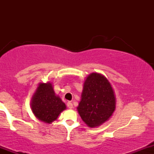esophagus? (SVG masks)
<instances>
[{
	"label": "esophagus",
	"mask_w": 154,
	"mask_h": 154,
	"mask_svg": "<svg viewBox=\"0 0 154 154\" xmlns=\"http://www.w3.org/2000/svg\"><path fill=\"white\" fill-rule=\"evenodd\" d=\"M67 106L69 109H73V104H72V103H71V102H68Z\"/></svg>",
	"instance_id": "esophagus-1"
}]
</instances>
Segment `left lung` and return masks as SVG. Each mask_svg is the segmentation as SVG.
<instances>
[{"label":"left lung","mask_w":154,"mask_h":154,"mask_svg":"<svg viewBox=\"0 0 154 154\" xmlns=\"http://www.w3.org/2000/svg\"><path fill=\"white\" fill-rule=\"evenodd\" d=\"M77 109L82 120L91 128L109 120L116 109V97L105 76L91 73L86 77Z\"/></svg>","instance_id":"obj_1"}]
</instances>
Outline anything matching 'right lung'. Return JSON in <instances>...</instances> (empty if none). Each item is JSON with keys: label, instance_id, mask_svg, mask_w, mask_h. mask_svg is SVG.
<instances>
[{"label": "right lung", "instance_id": "obj_1", "mask_svg": "<svg viewBox=\"0 0 154 154\" xmlns=\"http://www.w3.org/2000/svg\"><path fill=\"white\" fill-rule=\"evenodd\" d=\"M30 106L35 117L47 124L52 123L66 109L65 103L56 95L50 82L38 84L31 99Z\"/></svg>", "mask_w": 154, "mask_h": 154}]
</instances>
